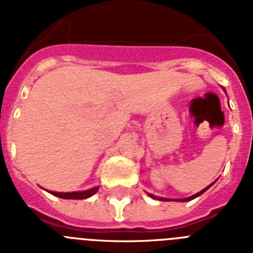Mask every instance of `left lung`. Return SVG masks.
Segmentation results:
<instances>
[{
	"label": "left lung",
	"mask_w": 253,
	"mask_h": 253,
	"mask_svg": "<svg viewBox=\"0 0 253 253\" xmlns=\"http://www.w3.org/2000/svg\"><path fill=\"white\" fill-rule=\"evenodd\" d=\"M223 90H224V88H223ZM215 181H214V182H215ZM214 182H213V184H214ZM213 184H210L209 186H207V187H205V189H203L202 191H199V193L195 194V195H191V196H189V198H185V199H167V198H161V196L152 195V194H149V193H147V194H148V195L151 196L152 199H156V200H160V202H182V203H185V202H190V200H193V199L198 198V196H200V195H202V194H204L205 191H207V190L209 189V187L211 186V185H213Z\"/></svg>",
	"instance_id": "8db88e82"
}]
</instances>
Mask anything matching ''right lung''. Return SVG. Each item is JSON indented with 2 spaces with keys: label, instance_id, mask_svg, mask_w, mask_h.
Returning <instances> with one entry per match:
<instances>
[{
  "label": "right lung",
  "instance_id": "1",
  "mask_svg": "<svg viewBox=\"0 0 253 253\" xmlns=\"http://www.w3.org/2000/svg\"><path fill=\"white\" fill-rule=\"evenodd\" d=\"M99 190V186L91 187L88 190H84V191H72V193H57V191H49L51 195L58 196V198L62 199H73V200H81V199H87L91 198L92 195H95Z\"/></svg>",
  "mask_w": 253,
  "mask_h": 253
}]
</instances>
